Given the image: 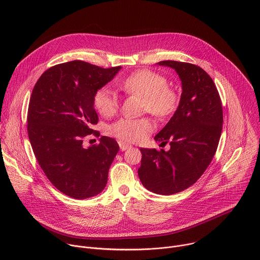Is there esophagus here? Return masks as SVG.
Instances as JSON below:
<instances>
[{
  "label": "esophagus",
  "instance_id": "obj_1",
  "mask_svg": "<svg viewBox=\"0 0 260 260\" xmlns=\"http://www.w3.org/2000/svg\"><path fill=\"white\" fill-rule=\"evenodd\" d=\"M118 144H119V147H120V150H121V151H124V150L127 149V148L131 147L129 144H126L125 142H122V141H119Z\"/></svg>",
  "mask_w": 260,
  "mask_h": 260
}]
</instances>
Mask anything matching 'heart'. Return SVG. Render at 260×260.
Instances as JSON below:
<instances>
[{
  "label": "heart",
  "instance_id": "obj_1",
  "mask_svg": "<svg viewBox=\"0 0 260 260\" xmlns=\"http://www.w3.org/2000/svg\"><path fill=\"white\" fill-rule=\"evenodd\" d=\"M119 86L125 93L143 96V110L157 118L171 116L178 107L177 91L169 86L168 79L157 72L151 70L134 72L119 83ZM119 105L117 93L108 86L99 88L93 94V106L105 117L113 116ZM154 127L149 117H123L108 126V134L122 142L135 143L149 136Z\"/></svg>",
  "mask_w": 260,
  "mask_h": 260
}]
</instances>
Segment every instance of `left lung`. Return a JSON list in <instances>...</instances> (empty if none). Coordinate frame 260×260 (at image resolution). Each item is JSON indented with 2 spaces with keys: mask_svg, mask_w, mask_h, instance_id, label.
Masks as SVG:
<instances>
[{
  "mask_svg": "<svg viewBox=\"0 0 260 260\" xmlns=\"http://www.w3.org/2000/svg\"><path fill=\"white\" fill-rule=\"evenodd\" d=\"M158 64L175 69L182 81V94L175 114L154 138L161 144L170 143V150L141 148L138 175L148 190L171 196L190 187L211 164L223 112L217 87L201 67L176 60Z\"/></svg>",
  "mask_w": 260,
  "mask_h": 260,
  "instance_id": "1",
  "label": "left lung"
}]
</instances>
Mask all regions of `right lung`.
I'll return each mask as SVG.
<instances>
[{"label": "right lung", "instance_id": "obj_1", "mask_svg": "<svg viewBox=\"0 0 260 260\" xmlns=\"http://www.w3.org/2000/svg\"><path fill=\"white\" fill-rule=\"evenodd\" d=\"M119 67L104 69L73 60L46 70L34 86L27 110V133L35 156L53 186L83 200L99 194L108 181L117 142L101 137L88 148L83 140L100 136L94 92L112 80Z\"/></svg>", "mask_w": 260, "mask_h": 260}]
</instances>
